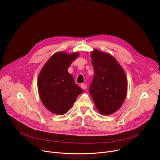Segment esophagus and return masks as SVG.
I'll list each match as a JSON object with an SVG mask.
<instances>
[{
	"mask_svg": "<svg viewBox=\"0 0 160 160\" xmlns=\"http://www.w3.org/2000/svg\"><path fill=\"white\" fill-rule=\"evenodd\" d=\"M80 87L82 89H86V88H87V86L86 84H83V83H82V84L80 85Z\"/></svg>",
	"mask_w": 160,
	"mask_h": 160,
	"instance_id": "1",
	"label": "esophagus"
}]
</instances>
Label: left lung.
I'll return each instance as SVG.
<instances>
[{
  "label": "left lung",
  "mask_w": 160,
  "mask_h": 160,
  "mask_svg": "<svg viewBox=\"0 0 160 160\" xmlns=\"http://www.w3.org/2000/svg\"><path fill=\"white\" fill-rule=\"evenodd\" d=\"M95 76L89 93L99 113L111 115L122 105L128 82L122 67L111 54L97 49L91 52Z\"/></svg>",
  "instance_id": "1"
}]
</instances>
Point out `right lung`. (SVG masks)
<instances>
[{"label":"right lung","mask_w":160,"mask_h":160,"mask_svg":"<svg viewBox=\"0 0 160 160\" xmlns=\"http://www.w3.org/2000/svg\"><path fill=\"white\" fill-rule=\"evenodd\" d=\"M78 56V52H58L48 59L39 72L38 89L40 99L47 110L54 114L66 113L83 93L67 71Z\"/></svg>","instance_id":"obj_1"}]
</instances>
